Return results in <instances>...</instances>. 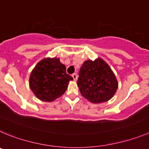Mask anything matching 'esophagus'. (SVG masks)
<instances>
[{
    "label": "esophagus",
    "instance_id": "1",
    "mask_svg": "<svg viewBox=\"0 0 149 149\" xmlns=\"http://www.w3.org/2000/svg\"><path fill=\"white\" fill-rule=\"evenodd\" d=\"M72 77H73V80H74V81H76V80H77V79H78V76H77V74H76V73H73V74L72 75Z\"/></svg>",
    "mask_w": 149,
    "mask_h": 149
}]
</instances>
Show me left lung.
<instances>
[{
	"label": "left lung",
	"mask_w": 149,
	"mask_h": 149,
	"mask_svg": "<svg viewBox=\"0 0 149 149\" xmlns=\"http://www.w3.org/2000/svg\"><path fill=\"white\" fill-rule=\"evenodd\" d=\"M77 85L81 96L92 103L105 102L114 96L118 81L109 65L102 58L84 61L79 72Z\"/></svg>",
	"instance_id": "8db88e82"
}]
</instances>
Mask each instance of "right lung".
Returning a JSON list of instances; mask_svg holds the SVG:
<instances>
[{
    "instance_id": "add662e5",
    "label": "right lung",
    "mask_w": 149,
    "mask_h": 149,
    "mask_svg": "<svg viewBox=\"0 0 149 149\" xmlns=\"http://www.w3.org/2000/svg\"><path fill=\"white\" fill-rule=\"evenodd\" d=\"M73 80L67 74L66 67L59 58H45L37 63L29 79V88L38 100L51 102L62 96L69 81Z\"/></svg>"
}]
</instances>
